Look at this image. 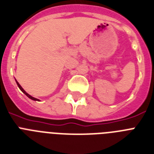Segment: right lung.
I'll return each instance as SVG.
<instances>
[{
  "label": "right lung",
  "mask_w": 154,
  "mask_h": 154,
  "mask_svg": "<svg viewBox=\"0 0 154 154\" xmlns=\"http://www.w3.org/2000/svg\"><path fill=\"white\" fill-rule=\"evenodd\" d=\"M15 81H16V84H17V85H18V87L19 88V89H20V90H21L22 91H23V93H24V94H25L26 95L27 97H28V98H29V99H32V100H34V101H40L39 99H36V98H34V97H33V96H31L30 95H29V94H28V93L27 92H26V91L25 90H24V89L23 88H22V86L20 85H19V82H18L17 81H16V80H15Z\"/></svg>",
  "instance_id": "1"
}]
</instances>
